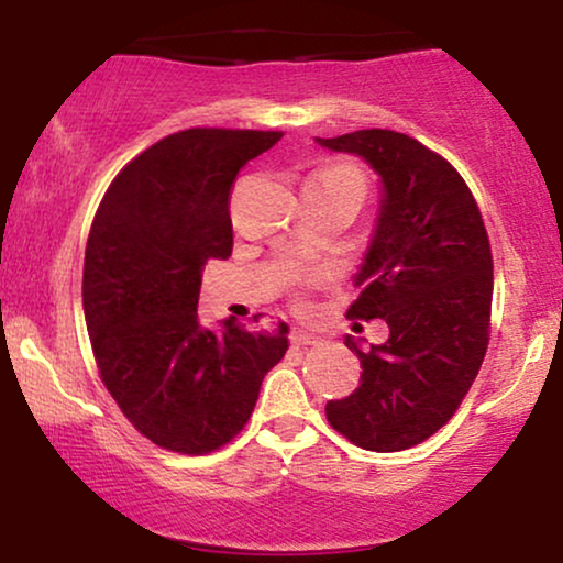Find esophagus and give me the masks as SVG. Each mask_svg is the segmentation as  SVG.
Returning a JSON list of instances; mask_svg holds the SVG:
<instances>
[{"instance_id":"1","label":"esophagus","mask_w":563,"mask_h":563,"mask_svg":"<svg viewBox=\"0 0 563 563\" xmlns=\"http://www.w3.org/2000/svg\"><path fill=\"white\" fill-rule=\"evenodd\" d=\"M291 345H297V349H314V345H322V338L307 333V330H295L291 333Z\"/></svg>"}]
</instances>
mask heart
<instances>
[{
  "label": "heart",
  "instance_id": "heart-1",
  "mask_svg": "<svg viewBox=\"0 0 563 563\" xmlns=\"http://www.w3.org/2000/svg\"><path fill=\"white\" fill-rule=\"evenodd\" d=\"M312 179L333 181V184H351V187L364 189V181H361V176L353 172V168H345V166H328V168H322V172L314 174Z\"/></svg>",
  "mask_w": 563,
  "mask_h": 563
}]
</instances>
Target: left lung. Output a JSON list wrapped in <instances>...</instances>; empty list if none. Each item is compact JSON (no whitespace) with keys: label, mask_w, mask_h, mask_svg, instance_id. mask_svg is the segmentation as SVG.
I'll use <instances>...</instances> for the list:
<instances>
[{"label":"left lung","mask_w":563,"mask_h":563,"mask_svg":"<svg viewBox=\"0 0 563 563\" xmlns=\"http://www.w3.org/2000/svg\"><path fill=\"white\" fill-rule=\"evenodd\" d=\"M379 176V207L349 318H382L389 338L361 358L351 397L328 422L366 451L412 449L443 428L479 374L489 341L492 251L479 207L449 161L395 130L314 137Z\"/></svg>","instance_id":"1"}]
</instances>
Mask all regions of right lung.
I'll return each instance as SVG.
<instances>
[{
    "label": "right lung",
    "instance_id": "1",
    "mask_svg": "<svg viewBox=\"0 0 563 563\" xmlns=\"http://www.w3.org/2000/svg\"><path fill=\"white\" fill-rule=\"evenodd\" d=\"M282 133L191 128L151 145L107 189L84 256V318L99 374L125 418L176 453L238 435L289 325L251 333L197 318L202 272L233 251L228 197L241 166Z\"/></svg>",
    "mask_w": 563,
    "mask_h": 563
}]
</instances>
